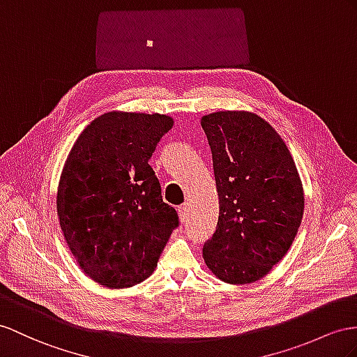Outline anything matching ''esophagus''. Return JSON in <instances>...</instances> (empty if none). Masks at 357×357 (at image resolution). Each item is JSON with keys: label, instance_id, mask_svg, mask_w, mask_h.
<instances>
[{"label": "esophagus", "instance_id": "esophagus-1", "mask_svg": "<svg viewBox=\"0 0 357 357\" xmlns=\"http://www.w3.org/2000/svg\"><path fill=\"white\" fill-rule=\"evenodd\" d=\"M178 214H179L181 222H182V223H185V222H187V218H188V214H190V205H188V204L181 205V206L178 208Z\"/></svg>", "mask_w": 357, "mask_h": 357}]
</instances>
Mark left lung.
Returning <instances> with one entry per match:
<instances>
[{"instance_id": "obj_1", "label": "left lung", "mask_w": 357, "mask_h": 357, "mask_svg": "<svg viewBox=\"0 0 357 357\" xmlns=\"http://www.w3.org/2000/svg\"><path fill=\"white\" fill-rule=\"evenodd\" d=\"M213 153L218 222L204 259L232 285L262 279L285 257L305 211L301 179L276 130L250 112L200 119Z\"/></svg>"}]
</instances>
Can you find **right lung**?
Returning a JSON list of instances; mask_svg holds the SVG:
<instances>
[{
    "label": "right lung",
    "mask_w": 357,
    "mask_h": 357,
    "mask_svg": "<svg viewBox=\"0 0 357 357\" xmlns=\"http://www.w3.org/2000/svg\"><path fill=\"white\" fill-rule=\"evenodd\" d=\"M167 114L108 112L78 135L57 190L61 232L78 266L107 288L148 279L178 226L149 160Z\"/></svg>",
    "instance_id": "obj_1"
}]
</instances>
